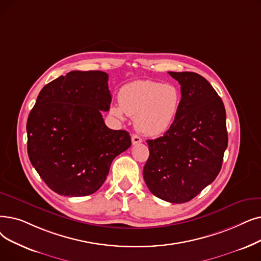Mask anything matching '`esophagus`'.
<instances>
[{"mask_svg": "<svg viewBox=\"0 0 261 261\" xmlns=\"http://www.w3.org/2000/svg\"><path fill=\"white\" fill-rule=\"evenodd\" d=\"M131 141H132V144H133V145H137V144H140V143L143 142V140L139 137V135H137V134H133V135H132Z\"/></svg>", "mask_w": 261, "mask_h": 261, "instance_id": "obj_1", "label": "esophagus"}]
</instances>
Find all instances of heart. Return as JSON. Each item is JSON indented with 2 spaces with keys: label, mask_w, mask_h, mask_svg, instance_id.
<instances>
[{
  "label": "heart",
  "mask_w": 261,
  "mask_h": 261,
  "mask_svg": "<svg viewBox=\"0 0 261 261\" xmlns=\"http://www.w3.org/2000/svg\"><path fill=\"white\" fill-rule=\"evenodd\" d=\"M119 106L111 113L121 118L135 117V128L147 137L164 134L174 122L181 102V93L174 84L138 80L123 85L118 93Z\"/></svg>",
  "instance_id": "heart-1"
}]
</instances>
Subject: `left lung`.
<instances>
[{"mask_svg": "<svg viewBox=\"0 0 261 261\" xmlns=\"http://www.w3.org/2000/svg\"><path fill=\"white\" fill-rule=\"evenodd\" d=\"M181 102L163 137L148 140L149 158L143 176L151 193L165 201L194 198L219 175L227 148L226 112L211 84L195 72H173Z\"/></svg>", "mask_w": 261, "mask_h": 261, "instance_id": "1", "label": "left lung"}]
</instances>
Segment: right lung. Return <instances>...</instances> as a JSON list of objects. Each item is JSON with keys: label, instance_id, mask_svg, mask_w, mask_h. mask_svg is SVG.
<instances>
[{"label": "right lung", "instance_id": "1", "mask_svg": "<svg viewBox=\"0 0 261 261\" xmlns=\"http://www.w3.org/2000/svg\"><path fill=\"white\" fill-rule=\"evenodd\" d=\"M109 75L103 71H70L43 86L28 122V153L55 193L77 197L103 185L112 161L131 146L124 130L108 128Z\"/></svg>", "mask_w": 261, "mask_h": 261}]
</instances>
